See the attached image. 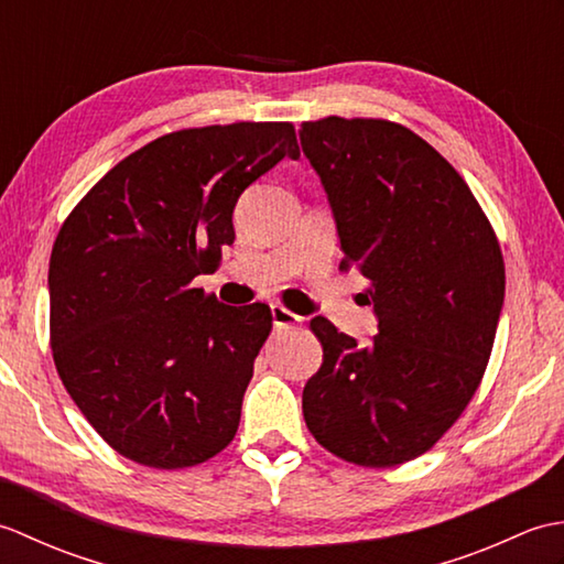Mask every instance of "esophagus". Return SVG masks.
Segmentation results:
<instances>
[{
    "instance_id": "obj_1",
    "label": "esophagus",
    "mask_w": 564,
    "mask_h": 564,
    "mask_svg": "<svg viewBox=\"0 0 564 564\" xmlns=\"http://www.w3.org/2000/svg\"><path fill=\"white\" fill-rule=\"evenodd\" d=\"M271 317H273V325L275 327H293V325H297V322H303L301 315L291 313L289 307H283L279 303L271 305Z\"/></svg>"
}]
</instances>
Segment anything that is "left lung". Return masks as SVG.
I'll use <instances>...</instances> for the list:
<instances>
[{"label": "left lung", "instance_id": "obj_1", "mask_svg": "<svg viewBox=\"0 0 564 564\" xmlns=\"http://www.w3.org/2000/svg\"><path fill=\"white\" fill-rule=\"evenodd\" d=\"M301 145L337 223L341 271L368 281L378 334L358 346L325 317L303 416L341 460L392 467L426 453L480 386L505 305L497 235L463 176L400 123L307 121Z\"/></svg>", "mask_w": 564, "mask_h": 564}]
</instances>
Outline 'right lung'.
Instances as JSON below:
<instances>
[{
    "label": "right lung",
    "instance_id": "right-lung-1",
    "mask_svg": "<svg viewBox=\"0 0 564 564\" xmlns=\"http://www.w3.org/2000/svg\"><path fill=\"white\" fill-rule=\"evenodd\" d=\"M283 158H301L291 123L176 130L118 162L59 227L55 368L126 458L176 470L235 438L271 310L223 305L191 281L235 242L242 191Z\"/></svg>",
    "mask_w": 564,
    "mask_h": 564
}]
</instances>
